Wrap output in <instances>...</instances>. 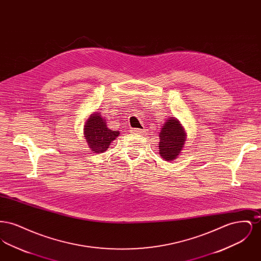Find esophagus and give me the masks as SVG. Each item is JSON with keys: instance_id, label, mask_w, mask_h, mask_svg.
Listing matches in <instances>:
<instances>
[{"instance_id": "esophagus-1", "label": "esophagus", "mask_w": 261, "mask_h": 261, "mask_svg": "<svg viewBox=\"0 0 261 261\" xmlns=\"http://www.w3.org/2000/svg\"><path fill=\"white\" fill-rule=\"evenodd\" d=\"M131 132L133 133H136V134H144L146 132V130H143V129H138V128H133L131 129Z\"/></svg>"}]
</instances>
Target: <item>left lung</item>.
Here are the masks:
<instances>
[{
  "mask_svg": "<svg viewBox=\"0 0 261 261\" xmlns=\"http://www.w3.org/2000/svg\"><path fill=\"white\" fill-rule=\"evenodd\" d=\"M184 127L176 118H168L160 132V154L166 162L177 159L186 141Z\"/></svg>",
  "mask_w": 261,
  "mask_h": 261,
  "instance_id": "1",
  "label": "left lung"
}]
</instances>
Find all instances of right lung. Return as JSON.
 Listing matches in <instances>:
<instances>
[{"label":"right lung","mask_w":261,"mask_h":261,"mask_svg":"<svg viewBox=\"0 0 261 261\" xmlns=\"http://www.w3.org/2000/svg\"><path fill=\"white\" fill-rule=\"evenodd\" d=\"M118 135L119 131H112L108 128L106 119L99 112L92 113L85 122L84 137L89 148L96 153L105 152Z\"/></svg>","instance_id":"obj_1"}]
</instances>
